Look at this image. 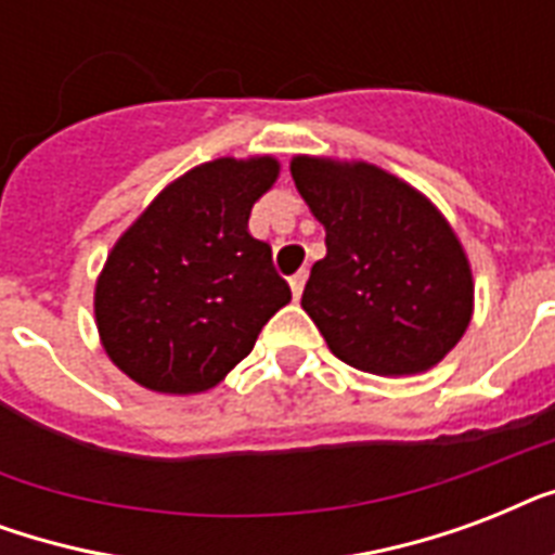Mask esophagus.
Instances as JSON below:
<instances>
[{"label": "esophagus", "mask_w": 555, "mask_h": 555, "mask_svg": "<svg viewBox=\"0 0 555 555\" xmlns=\"http://www.w3.org/2000/svg\"><path fill=\"white\" fill-rule=\"evenodd\" d=\"M305 282H308V270H299V273H294V276H291V291H294V299H299V296H302Z\"/></svg>", "instance_id": "obj_1"}]
</instances>
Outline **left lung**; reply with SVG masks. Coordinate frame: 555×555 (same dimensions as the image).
Returning a JSON list of instances; mask_svg holds the SVG:
<instances>
[{
    "label": "left lung",
    "mask_w": 555,
    "mask_h": 555,
    "mask_svg": "<svg viewBox=\"0 0 555 555\" xmlns=\"http://www.w3.org/2000/svg\"><path fill=\"white\" fill-rule=\"evenodd\" d=\"M291 176L325 224L302 308L328 348L371 374L431 369L464 337L473 273L452 227L395 176L371 164L294 158Z\"/></svg>",
    "instance_id": "obj_1"
}]
</instances>
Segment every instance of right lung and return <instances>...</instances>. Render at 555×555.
Instances as JSON below:
<instances>
[{
	"instance_id": "1",
	"label": "right lung",
	"mask_w": 555,
	"mask_h": 555,
	"mask_svg": "<svg viewBox=\"0 0 555 555\" xmlns=\"http://www.w3.org/2000/svg\"><path fill=\"white\" fill-rule=\"evenodd\" d=\"M273 158H218L169 184L134 221L98 279L106 354L134 383L195 395L224 379L291 302L268 242L247 233Z\"/></svg>"
}]
</instances>
